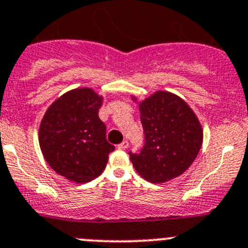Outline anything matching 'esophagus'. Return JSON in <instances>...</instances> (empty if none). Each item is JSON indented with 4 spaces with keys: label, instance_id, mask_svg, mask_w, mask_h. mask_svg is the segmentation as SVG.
I'll return each instance as SVG.
<instances>
[{
    "label": "esophagus",
    "instance_id": "obj_1",
    "mask_svg": "<svg viewBox=\"0 0 248 248\" xmlns=\"http://www.w3.org/2000/svg\"><path fill=\"white\" fill-rule=\"evenodd\" d=\"M127 147H128V142H127V140H124V142L120 143V144L117 145V149L122 150V149H126Z\"/></svg>",
    "mask_w": 248,
    "mask_h": 248
}]
</instances>
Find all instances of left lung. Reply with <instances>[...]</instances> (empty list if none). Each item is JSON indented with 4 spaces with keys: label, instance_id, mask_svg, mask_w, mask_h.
Instances as JSON below:
<instances>
[{
    "label": "left lung",
    "instance_id": "left-lung-1",
    "mask_svg": "<svg viewBox=\"0 0 248 248\" xmlns=\"http://www.w3.org/2000/svg\"><path fill=\"white\" fill-rule=\"evenodd\" d=\"M144 145L128 152L136 171L153 184L170 181L191 166L198 155L203 131L197 116L175 94L156 92L140 105Z\"/></svg>",
    "mask_w": 248,
    "mask_h": 248
}]
</instances>
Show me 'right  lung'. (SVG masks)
<instances>
[{"label": "right lung", "instance_id": "obj_1", "mask_svg": "<svg viewBox=\"0 0 248 248\" xmlns=\"http://www.w3.org/2000/svg\"><path fill=\"white\" fill-rule=\"evenodd\" d=\"M103 98L89 88L71 90L46 111L39 129L44 158L59 175L77 184L98 177L115 147L99 119Z\"/></svg>", "mask_w": 248, "mask_h": 248}]
</instances>
